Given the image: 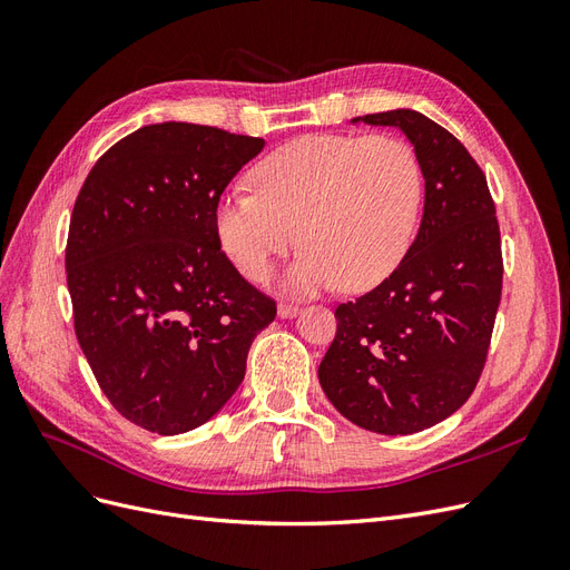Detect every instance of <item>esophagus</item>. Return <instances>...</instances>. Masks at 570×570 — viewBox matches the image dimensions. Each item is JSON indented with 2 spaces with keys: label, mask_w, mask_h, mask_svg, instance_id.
I'll return each instance as SVG.
<instances>
[{
  "label": "esophagus",
  "mask_w": 570,
  "mask_h": 570,
  "mask_svg": "<svg viewBox=\"0 0 570 570\" xmlns=\"http://www.w3.org/2000/svg\"><path fill=\"white\" fill-rule=\"evenodd\" d=\"M302 314V306L297 304H278V316L281 318H295Z\"/></svg>",
  "instance_id": "obj_1"
}]
</instances>
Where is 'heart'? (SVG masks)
Masks as SVG:
<instances>
[{
	"label": "heart",
	"mask_w": 570,
	"mask_h": 570,
	"mask_svg": "<svg viewBox=\"0 0 570 570\" xmlns=\"http://www.w3.org/2000/svg\"><path fill=\"white\" fill-rule=\"evenodd\" d=\"M256 193L233 189L214 212L218 243L247 281L306 249L285 275L292 292L342 281L368 289L402 262L419 226L423 168L396 135H302L254 168Z\"/></svg>",
	"instance_id": "1"
}]
</instances>
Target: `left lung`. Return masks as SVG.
Wrapping results in <instances>:
<instances>
[{
  "label": "left lung",
  "mask_w": 570,
  "mask_h": 570,
  "mask_svg": "<svg viewBox=\"0 0 570 570\" xmlns=\"http://www.w3.org/2000/svg\"><path fill=\"white\" fill-rule=\"evenodd\" d=\"M358 120L409 137L425 206L390 278L335 308L337 333L318 381L354 425L411 435L452 416L478 385L502 299V239L485 174L450 130L413 109Z\"/></svg>",
  "instance_id": "1"
}]
</instances>
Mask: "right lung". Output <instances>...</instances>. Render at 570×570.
Here are the masks:
<instances>
[{
  "instance_id": "right-lung-1",
  "label": "right lung",
  "mask_w": 570,
  "mask_h": 570,
  "mask_svg": "<svg viewBox=\"0 0 570 570\" xmlns=\"http://www.w3.org/2000/svg\"><path fill=\"white\" fill-rule=\"evenodd\" d=\"M262 137L145 126L85 178L66 281L80 350L120 416L180 435L226 406L275 302L220 252L214 212Z\"/></svg>"
}]
</instances>
